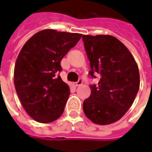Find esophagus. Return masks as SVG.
<instances>
[{"mask_svg":"<svg viewBox=\"0 0 152 152\" xmlns=\"http://www.w3.org/2000/svg\"><path fill=\"white\" fill-rule=\"evenodd\" d=\"M83 84V80L81 79H80L77 82L75 83V86H80Z\"/></svg>","mask_w":152,"mask_h":152,"instance_id":"esophagus-1","label":"esophagus"}]
</instances>
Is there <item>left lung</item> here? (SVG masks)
Masks as SVG:
<instances>
[{"mask_svg":"<svg viewBox=\"0 0 152 152\" xmlns=\"http://www.w3.org/2000/svg\"><path fill=\"white\" fill-rule=\"evenodd\" d=\"M82 39L91 67L89 75H101L99 84L90 86L91 94L83 102V110L94 124H112L126 113L136 98L140 86L138 66L117 38L83 35Z\"/></svg>","mask_w":152,"mask_h":152,"instance_id":"1","label":"left lung"}]
</instances>
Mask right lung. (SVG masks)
<instances>
[{
  "label": "right lung",
  "mask_w": 152,
  "mask_h": 152,
  "mask_svg": "<svg viewBox=\"0 0 152 152\" xmlns=\"http://www.w3.org/2000/svg\"><path fill=\"white\" fill-rule=\"evenodd\" d=\"M82 34L45 29L24 44L16 59L14 81L22 105L40 123H50L63 114L70 89L58 73L61 60Z\"/></svg>",
  "instance_id": "1"
}]
</instances>
